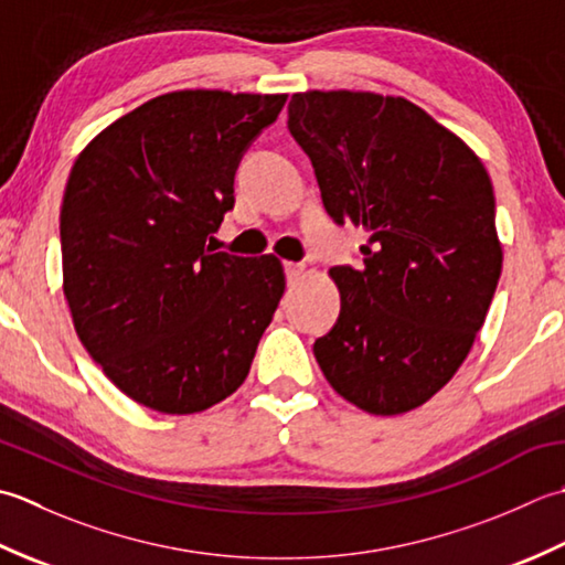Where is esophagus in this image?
<instances>
[{
	"label": "esophagus",
	"instance_id": "esophagus-1",
	"mask_svg": "<svg viewBox=\"0 0 565 565\" xmlns=\"http://www.w3.org/2000/svg\"><path fill=\"white\" fill-rule=\"evenodd\" d=\"M285 275H287V282L295 285L305 278V266L302 263H285Z\"/></svg>",
	"mask_w": 565,
	"mask_h": 565
}]
</instances>
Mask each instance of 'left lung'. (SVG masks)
<instances>
[{"mask_svg":"<svg viewBox=\"0 0 565 565\" xmlns=\"http://www.w3.org/2000/svg\"><path fill=\"white\" fill-rule=\"evenodd\" d=\"M287 129L329 216L367 232L363 266L329 270L341 315L315 341L321 373L363 412L417 409L466 361L500 280L488 170L405 97L297 92Z\"/></svg>","mask_w":565,"mask_h":565,"instance_id":"1","label":"left lung"}]
</instances>
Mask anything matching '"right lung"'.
Wrapping results in <instances>:
<instances>
[{
  "label": "right lung",
  "instance_id": "add662e5",
  "mask_svg": "<svg viewBox=\"0 0 565 565\" xmlns=\"http://www.w3.org/2000/svg\"><path fill=\"white\" fill-rule=\"evenodd\" d=\"M287 95L168 92L77 156L61 206L63 292L79 341L126 397L194 414L244 383L285 292L275 256L214 253L234 175Z\"/></svg>",
  "mask_w": 565,
  "mask_h": 565
}]
</instances>
